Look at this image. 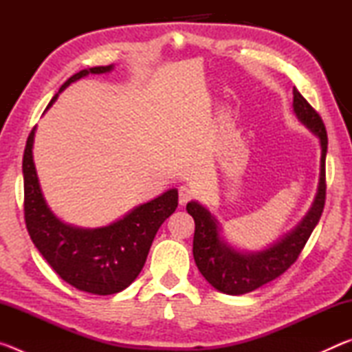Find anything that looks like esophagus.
Listing matches in <instances>:
<instances>
[{"mask_svg": "<svg viewBox=\"0 0 352 352\" xmlns=\"http://www.w3.org/2000/svg\"><path fill=\"white\" fill-rule=\"evenodd\" d=\"M192 189L188 188V186H182L180 189H178V201H180V205L184 206L188 204V201L192 199Z\"/></svg>", "mask_w": 352, "mask_h": 352, "instance_id": "obj_1", "label": "esophagus"}]
</instances>
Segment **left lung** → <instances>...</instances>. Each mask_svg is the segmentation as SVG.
Returning <instances> with one entry per match:
<instances>
[{"mask_svg":"<svg viewBox=\"0 0 352 352\" xmlns=\"http://www.w3.org/2000/svg\"><path fill=\"white\" fill-rule=\"evenodd\" d=\"M294 111L296 118L320 140V180L317 195L306 217L283 239L261 252H241L220 236L217 219L199 201H189L186 211L195 222L194 261L214 289L226 295H243L273 281L298 259L321 217L326 200L327 133L317 111L294 87Z\"/></svg>","mask_w":352,"mask_h":352,"instance_id":"8db88e82","label":"left lung"}]
</instances>
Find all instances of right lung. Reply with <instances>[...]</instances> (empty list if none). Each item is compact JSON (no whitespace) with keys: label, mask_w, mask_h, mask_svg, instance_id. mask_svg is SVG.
Here are the masks:
<instances>
[{"label":"right lung","mask_w":352,"mask_h":352,"mask_svg":"<svg viewBox=\"0 0 352 352\" xmlns=\"http://www.w3.org/2000/svg\"><path fill=\"white\" fill-rule=\"evenodd\" d=\"M111 69L113 65L82 69L71 76L58 93L80 77ZM58 93L47 109L56 102ZM34 135L35 127L29 133L23 155L25 220L34 245L63 281L82 292L113 295L129 287L144 267L158 228L177 210L178 190H166L160 197L136 206L127 216L100 228L68 225L50 210L41 192L32 157Z\"/></svg>","instance_id":"right-lung-1"}]
</instances>
